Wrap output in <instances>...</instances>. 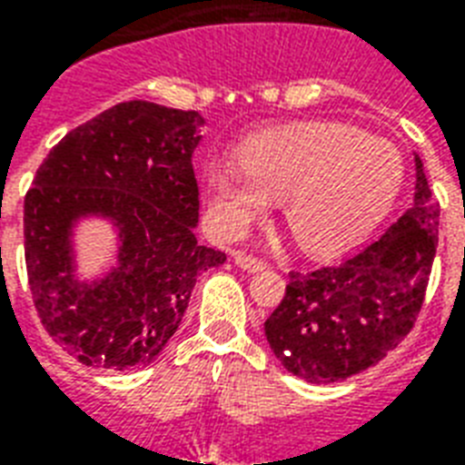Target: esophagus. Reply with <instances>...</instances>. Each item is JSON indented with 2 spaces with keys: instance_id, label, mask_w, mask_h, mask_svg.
<instances>
[{
  "instance_id": "34e87169",
  "label": "esophagus",
  "mask_w": 465,
  "mask_h": 465,
  "mask_svg": "<svg viewBox=\"0 0 465 465\" xmlns=\"http://www.w3.org/2000/svg\"><path fill=\"white\" fill-rule=\"evenodd\" d=\"M233 262H236L239 268L248 270V272H255V270H265V268H268V262L262 261V258H255V255H246V253H236V255H233Z\"/></svg>"
}]
</instances>
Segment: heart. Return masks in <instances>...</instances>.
Instances as JSON below:
<instances>
[{
	"instance_id": "obj_1",
	"label": "heart",
	"mask_w": 465,
	"mask_h": 465,
	"mask_svg": "<svg viewBox=\"0 0 465 465\" xmlns=\"http://www.w3.org/2000/svg\"><path fill=\"white\" fill-rule=\"evenodd\" d=\"M401 183L403 156L391 142L335 123L262 133L241 147V163L217 159L204 171L212 222L224 236L246 233L284 200L292 233L313 253L360 241Z\"/></svg>"
}]
</instances>
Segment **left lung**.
Wrapping results in <instances>:
<instances>
[{
	"label": "left lung",
	"instance_id": "8db88e82",
	"mask_svg": "<svg viewBox=\"0 0 465 465\" xmlns=\"http://www.w3.org/2000/svg\"><path fill=\"white\" fill-rule=\"evenodd\" d=\"M415 168L411 210L379 239L338 265L290 272L282 302L265 321V338L299 379H350L379 364L412 331L440 243V203L420 156Z\"/></svg>",
	"mask_w": 465,
	"mask_h": 465
}]
</instances>
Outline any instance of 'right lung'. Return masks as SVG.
Listing matches in <instances>:
<instances>
[{
  "mask_svg": "<svg viewBox=\"0 0 465 465\" xmlns=\"http://www.w3.org/2000/svg\"><path fill=\"white\" fill-rule=\"evenodd\" d=\"M203 127L195 111L125 101L64 134L38 166L24 200L33 306L86 367L149 364L181 323L197 275L226 261L193 233ZM89 211L121 224V265L101 283L76 285L66 236Z\"/></svg>",
  "mask_w": 465,
  "mask_h": 465,
  "instance_id": "add662e5",
  "label": "right lung"
}]
</instances>
